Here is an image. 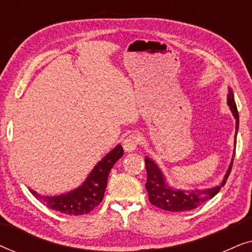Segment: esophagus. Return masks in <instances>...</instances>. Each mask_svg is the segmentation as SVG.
<instances>
[{
    "label": "esophagus",
    "mask_w": 252,
    "mask_h": 252,
    "mask_svg": "<svg viewBox=\"0 0 252 252\" xmlns=\"http://www.w3.org/2000/svg\"><path fill=\"white\" fill-rule=\"evenodd\" d=\"M140 140L141 137L139 134H130V135L127 136L123 142L124 149H125L126 153H132V151L135 150L136 147L139 146Z\"/></svg>",
    "instance_id": "1"
}]
</instances>
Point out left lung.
Segmentation results:
<instances>
[{
  "label": "left lung",
  "instance_id": "1",
  "mask_svg": "<svg viewBox=\"0 0 252 252\" xmlns=\"http://www.w3.org/2000/svg\"><path fill=\"white\" fill-rule=\"evenodd\" d=\"M227 104H228L230 111H232L234 118L236 119V132H235V139L237 129H239V112H237L236 103L234 99L233 91L228 88V95H227ZM235 153V151H234ZM234 158V155H233ZM146 168H147V184L146 189L149 195V201L153 205L157 206L165 211H172V212H185L190 211L201 205L209 199H211L213 196L218 194L220 188L226 184L228 175L230 173L233 166V159L232 163L229 164L228 170H227L225 178L221 184L219 186H216L213 188L209 189H195V190H181V189H177L171 187L165 181L163 172L160 168L157 166L153 159L149 157H146Z\"/></svg>",
  "mask_w": 252,
  "mask_h": 252
}]
</instances>
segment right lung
<instances>
[{"label":"right lung","mask_w":252,"mask_h":252,"mask_svg":"<svg viewBox=\"0 0 252 252\" xmlns=\"http://www.w3.org/2000/svg\"><path fill=\"white\" fill-rule=\"evenodd\" d=\"M123 155V147L118 144L115 149L106 154L105 157L95 165V167L93 168V171L80 187L65 192V194L58 196H43L37 194L33 189H30V191L42 204L55 211L70 216L86 215L94 210L102 202L104 197L110 171Z\"/></svg>","instance_id":"add662e5"}]
</instances>
